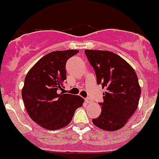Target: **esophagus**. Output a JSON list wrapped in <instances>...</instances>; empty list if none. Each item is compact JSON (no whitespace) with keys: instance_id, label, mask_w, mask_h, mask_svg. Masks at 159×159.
<instances>
[{"instance_id":"1","label":"esophagus","mask_w":159,"mask_h":159,"mask_svg":"<svg viewBox=\"0 0 159 159\" xmlns=\"http://www.w3.org/2000/svg\"><path fill=\"white\" fill-rule=\"evenodd\" d=\"M85 101H86V102L88 103V104H90V103H92V100H91L90 98H86Z\"/></svg>"}]
</instances>
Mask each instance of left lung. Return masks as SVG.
<instances>
[{
	"instance_id": "1",
	"label": "left lung",
	"mask_w": 159,
	"mask_h": 159,
	"mask_svg": "<svg viewBox=\"0 0 159 159\" xmlns=\"http://www.w3.org/2000/svg\"><path fill=\"white\" fill-rule=\"evenodd\" d=\"M84 53L94 68L98 84L106 88L103 102H99L101 114L92 122L103 130H118L139 104L141 89L136 72L123 58L110 51L85 49Z\"/></svg>"
}]
</instances>
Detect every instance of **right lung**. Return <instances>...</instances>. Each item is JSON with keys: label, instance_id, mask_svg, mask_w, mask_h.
I'll return each instance as SVG.
<instances>
[{"label": "right lung", "instance_id": "right-lung-1", "mask_svg": "<svg viewBox=\"0 0 159 159\" xmlns=\"http://www.w3.org/2000/svg\"><path fill=\"white\" fill-rule=\"evenodd\" d=\"M78 53L75 49L53 51L41 58L26 75L22 90L24 106L30 118L44 129L64 128L83 106L80 96L63 92L66 62Z\"/></svg>", "mask_w": 159, "mask_h": 159}]
</instances>
